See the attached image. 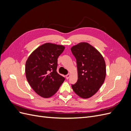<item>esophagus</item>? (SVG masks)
Here are the masks:
<instances>
[{
  "instance_id": "obj_1",
  "label": "esophagus",
  "mask_w": 131,
  "mask_h": 131,
  "mask_svg": "<svg viewBox=\"0 0 131 131\" xmlns=\"http://www.w3.org/2000/svg\"><path fill=\"white\" fill-rule=\"evenodd\" d=\"M70 76V74H68L67 75H66V79H68L69 78Z\"/></svg>"
}]
</instances>
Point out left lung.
<instances>
[{"label": "left lung", "instance_id": "obj_1", "mask_svg": "<svg viewBox=\"0 0 131 131\" xmlns=\"http://www.w3.org/2000/svg\"><path fill=\"white\" fill-rule=\"evenodd\" d=\"M77 59L78 81L72 87L80 97L89 98L96 94L104 83L106 65L102 54L88 42H81L72 47Z\"/></svg>", "mask_w": 131, "mask_h": 131}]
</instances>
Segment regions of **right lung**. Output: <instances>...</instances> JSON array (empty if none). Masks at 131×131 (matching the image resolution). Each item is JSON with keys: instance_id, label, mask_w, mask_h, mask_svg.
Here are the masks:
<instances>
[{"instance_id": "right-lung-1", "label": "right lung", "mask_w": 131, "mask_h": 131, "mask_svg": "<svg viewBox=\"0 0 131 131\" xmlns=\"http://www.w3.org/2000/svg\"><path fill=\"white\" fill-rule=\"evenodd\" d=\"M63 45L47 42L33 51L26 63L27 80L39 96L50 98L56 93L65 78L57 72V58Z\"/></svg>"}]
</instances>
